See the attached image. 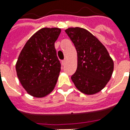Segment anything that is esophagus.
<instances>
[{"label":"esophagus","mask_w":130,"mask_h":130,"mask_svg":"<svg viewBox=\"0 0 130 130\" xmlns=\"http://www.w3.org/2000/svg\"><path fill=\"white\" fill-rule=\"evenodd\" d=\"M66 62H67V60L66 59H64L62 61V63L63 64V65H65V63H66Z\"/></svg>","instance_id":"1"}]
</instances>
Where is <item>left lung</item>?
I'll list each match as a JSON object with an SVG mask.
<instances>
[{"mask_svg":"<svg viewBox=\"0 0 130 130\" xmlns=\"http://www.w3.org/2000/svg\"><path fill=\"white\" fill-rule=\"evenodd\" d=\"M65 32L77 51V69L71 79L78 90L93 95L103 89L111 77L113 61L105 46L92 33L79 27Z\"/></svg>","mask_w":130,"mask_h":130,"instance_id":"1","label":"left lung"}]
</instances>
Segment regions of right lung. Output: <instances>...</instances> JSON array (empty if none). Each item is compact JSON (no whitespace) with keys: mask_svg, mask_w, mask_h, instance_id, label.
I'll list each match as a JSON object with an SVG mask.
<instances>
[{"mask_svg":"<svg viewBox=\"0 0 130 130\" xmlns=\"http://www.w3.org/2000/svg\"><path fill=\"white\" fill-rule=\"evenodd\" d=\"M61 30L44 28L35 32L21 50L16 70L24 89L30 95L43 98L54 90L61 64L54 43Z\"/></svg>","mask_w":130,"mask_h":130,"instance_id":"right-lung-1","label":"right lung"}]
</instances>
